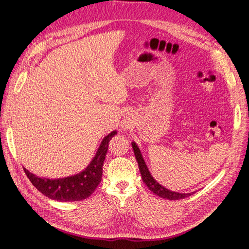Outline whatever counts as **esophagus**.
<instances>
[{
  "label": "esophagus",
  "mask_w": 249,
  "mask_h": 249,
  "mask_svg": "<svg viewBox=\"0 0 249 249\" xmlns=\"http://www.w3.org/2000/svg\"><path fill=\"white\" fill-rule=\"evenodd\" d=\"M124 126H129V122H125V123L124 124Z\"/></svg>",
  "instance_id": "1"
}]
</instances>
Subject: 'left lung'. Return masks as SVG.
I'll list each match as a JSON object with an SVG mask.
<instances>
[{
  "label": "left lung",
  "mask_w": 249,
  "mask_h": 249,
  "mask_svg": "<svg viewBox=\"0 0 249 249\" xmlns=\"http://www.w3.org/2000/svg\"><path fill=\"white\" fill-rule=\"evenodd\" d=\"M132 146L134 149V154L135 157H136V160L138 162V166H139V170L141 173L142 177V180L145 183V185L148 187V189L152 191L153 193L157 194L158 196H160L162 198H166L169 200H177V199H183L186 198L188 196H190L194 192L192 193H178V192H175V191H170L166 188H164L162 185H160L159 183L155 180V178L150 175L148 168L146 166V164L143 160L142 155L140 153L139 147L136 145V143L133 142Z\"/></svg>",
  "instance_id": "1"
}]
</instances>
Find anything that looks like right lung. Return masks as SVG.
<instances>
[{"instance_id": "obj_1", "label": "right lung", "mask_w": 249, "mask_h": 249, "mask_svg": "<svg viewBox=\"0 0 249 249\" xmlns=\"http://www.w3.org/2000/svg\"><path fill=\"white\" fill-rule=\"evenodd\" d=\"M115 134L116 131H113L103 139L91 163L88 165V167L84 171L78 173L76 176L50 179L36 177L26 168H24V170L30 182L47 197L59 201L83 200L89 197L94 192L95 188L101 182L103 165L107 155L109 141Z\"/></svg>"}]
</instances>
